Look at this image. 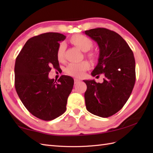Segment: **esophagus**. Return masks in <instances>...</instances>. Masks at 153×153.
<instances>
[{"mask_svg":"<svg viewBox=\"0 0 153 153\" xmlns=\"http://www.w3.org/2000/svg\"><path fill=\"white\" fill-rule=\"evenodd\" d=\"M79 82H80V80L79 79H77V78L74 79V83L75 84H77V83H78Z\"/></svg>","mask_w":153,"mask_h":153,"instance_id":"1","label":"esophagus"}]
</instances>
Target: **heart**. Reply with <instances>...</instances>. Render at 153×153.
Here are the masks:
<instances>
[{
	"mask_svg": "<svg viewBox=\"0 0 153 153\" xmlns=\"http://www.w3.org/2000/svg\"><path fill=\"white\" fill-rule=\"evenodd\" d=\"M71 43L74 44L81 51L87 52L93 47V41L83 35L77 34L71 38ZM66 43L62 42L59 44L56 51V58L59 61L63 60L64 51L66 49ZM89 64L86 61L79 63H71L66 69V72L74 77H81L83 76L84 71L89 69Z\"/></svg>",
	"mask_w": 153,
	"mask_h": 153,
	"instance_id": "b5f03b06",
	"label": "heart"
}]
</instances>
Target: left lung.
<instances>
[{
	"label": "left lung",
	"instance_id": "1",
	"mask_svg": "<svg viewBox=\"0 0 153 153\" xmlns=\"http://www.w3.org/2000/svg\"><path fill=\"white\" fill-rule=\"evenodd\" d=\"M99 47L98 64L92 76L103 74V82L83 80L86 108L94 115L107 118L118 112L130 97L135 82V62L126 41L106 28L85 31Z\"/></svg>",
	"mask_w": 153,
	"mask_h": 153
}]
</instances>
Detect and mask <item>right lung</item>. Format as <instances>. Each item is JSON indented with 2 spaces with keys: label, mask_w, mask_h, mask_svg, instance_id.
Instances as JSON below:
<instances>
[{
  "label": "right lung",
  "mask_w": 153,
  "mask_h": 153,
  "mask_svg": "<svg viewBox=\"0 0 153 153\" xmlns=\"http://www.w3.org/2000/svg\"><path fill=\"white\" fill-rule=\"evenodd\" d=\"M65 39L63 34L53 32L31 37L16 60V92L28 111L45 121L65 112L74 87V79L70 76L63 75L58 83L48 77L51 66L59 67L56 51L59 42Z\"/></svg>",
  "instance_id": "obj_1"
}]
</instances>
